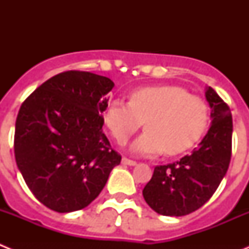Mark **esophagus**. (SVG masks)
I'll list each match as a JSON object with an SVG mask.
<instances>
[{
	"label": "esophagus",
	"instance_id": "esophagus-1",
	"mask_svg": "<svg viewBox=\"0 0 249 249\" xmlns=\"http://www.w3.org/2000/svg\"><path fill=\"white\" fill-rule=\"evenodd\" d=\"M122 163L123 164H127V166H136L137 164V162L136 160H128V158H122Z\"/></svg>",
	"mask_w": 249,
	"mask_h": 249
}]
</instances>
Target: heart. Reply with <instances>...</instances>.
<instances>
[{"label": "heart", "mask_w": 249, "mask_h": 249, "mask_svg": "<svg viewBox=\"0 0 249 249\" xmlns=\"http://www.w3.org/2000/svg\"><path fill=\"white\" fill-rule=\"evenodd\" d=\"M106 126L114 140L126 142L146 124L132 143L136 155H177L202 137L208 123V107L202 98L178 86H148L136 89L131 101L116 98L105 112Z\"/></svg>", "instance_id": "heart-1"}]
</instances>
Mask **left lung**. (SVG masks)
<instances>
[{
  "mask_svg": "<svg viewBox=\"0 0 249 249\" xmlns=\"http://www.w3.org/2000/svg\"><path fill=\"white\" fill-rule=\"evenodd\" d=\"M211 107V127L191 155L166 166L155 167L144 186L143 198L162 215L190 214L213 196L227 173L232 155V113L212 87L206 89Z\"/></svg>",
  "mask_w": 249,
  "mask_h": 249,
  "instance_id": "8db88e82",
  "label": "left lung"
}]
</instances>
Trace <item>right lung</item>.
Wrapping results in <instances>:
<instances>
[{"instance_id": "right-lung-1", "label": "right lung", "mask_w": 249, "mask_h": 249, "mask_svg": "<svg viewBox=\"0 0 249 249\" xmlns=\"http://www.w3.org/2000/svg\"><path fill=\"white\" fill-rule=\"evenodd\" d=\"M114 83L67 71L51 77L22 103L15 158L34 196L52 211L82 210L97 198L121 156L102 131Z\"/></svg>"}]
</instances>
